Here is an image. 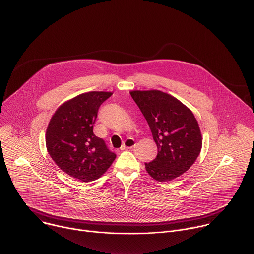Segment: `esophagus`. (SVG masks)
Segmentation results:
<instances>
[{"label": "esophagus", "instance_id": "obj_1", "mask_svg": "<svg viewBox=\"0 0 254 254\" xmlns=\"http://www.w3.org/2000/svg\"><path fill=\"white\" fill-rule=\"evenodd\" d=\"M134 145H135V141H134V139H133V138H131V137H129V138H127V139L124 141V143H123V145H122L121 149H122V150L130 149V148H132Z\"/></svg>", "mask_w": 254, "mask_h": 254}]
</instances>
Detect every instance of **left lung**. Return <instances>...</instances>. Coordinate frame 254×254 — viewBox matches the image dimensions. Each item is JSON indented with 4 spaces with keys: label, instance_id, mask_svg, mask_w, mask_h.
Masks as SVG:
<instances>
[{
    "label": "left lung",
    "instance_id": "obj_1",
    "mask_svg": "<svg viewBox=\"0 0 254 254\" xmlns=\"http://www.w3.org/2000/svg\"><path fill=\"white\" fill-rule=\"evenodd\" d=\"M130 96L145 118L157 146V155L145 162L157 182L177 179L190 170L200 153L202 138L192 112L160 91H133Z\"/></svg>",
    "mask_w": 254,
    "mask_h": 254
}]
</instances>
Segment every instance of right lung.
Segmentation results:
<instances>
[{"instance_id": "obj_1", "label": "right lung", "mask_w": 254, "mask_h": 254, "mask_svg": "<svg viewBox=\"0 0 254 254\" xmlns=\"http://www.w3.org/2000/svg\"><path fill=\"white\" fill-rule=\"evenodd\" d=\"M113 94L90 92L62 105L52 117L46 133L47 149L69 177L88 183L99 179L117 154L94 131L101 105Z\"/></svg>"}]
</instances>
